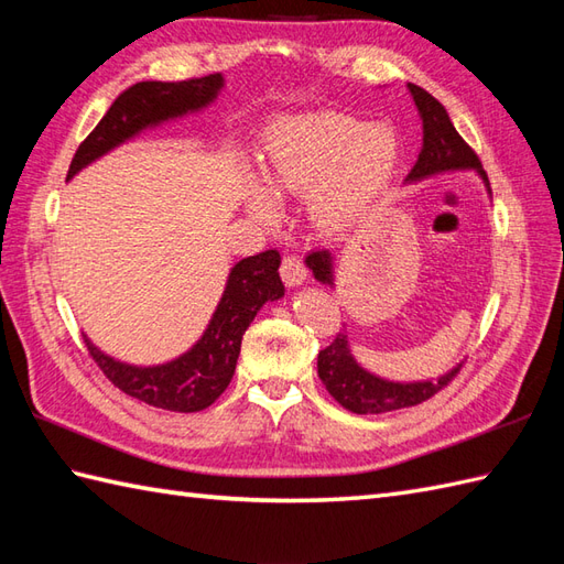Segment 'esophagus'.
Listing matches in <instances>:
<instances>
[{"label": "esophagus", "mask_w": 564, "mask_h": 564, "mask_svg": "<svg viewBox=\"0 0 564 564\" xmlns=\"http://www.w3.org/2000/svg\"><path fill=\"white\" fill-rule=\"evenodd\" d=\"M281 279L283 283L289 285V289H297V285H303L307 279V271H305V263L301 257H285L281 263Z\"/></svg>", "instance_id": "esophagus-1"}]
</instances>
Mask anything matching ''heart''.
Here are the masks:
<instances>
[{
	"label": "heart",
	"mask_w": 564,
	"mask_h": 564,
	"mask_svg": "<svg viewBox=\"0 0 564 564\" xmlns=\"http://www.w3.org/2000/svg\"><path fill=\"white\" fill-rule=\"evenodd\" d=\"M398 138L382 123L361 126L349 116L313 111L269 126L263 182L249 188V208L261 220L279 213L275 196H307L313 220L339 227L361 215L388 186L398 164Z\"/></svg>",
	"instance_id": "b5f03b06"
}]
</instances>
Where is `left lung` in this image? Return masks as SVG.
<instances>
[{
    "instance_id": "8db88e82",
    "label": "left lung",
    "mask_w": 564,
    "mask_h": 564,
    "mask_svg": "<svg viewBox=\"0 0 564 564\" xmlns=\"http://www.w3.org/2000/svg\"><path fill=\"white\" fill-rule=\"evenodd\" d=\"M410 87L412 99L416 104V111L422 116V130L424 142L419 160L406 174V184L422 182L434 174L443 172H477L487 186V194L492 196L489 188V178L482 170V162L477 158L475 150L458 135L453 128L448 111L424 91L416 84H406ZM307 269L313 271L319 283L334 285V254L329 249L310 251L305 257ZM463 364L448 370L446 376L438 380H419V382H394L380 376H373L361 364L356 361L349 346V334L339 332L327 349H322L317 356V376L325 382L327 392L337 400L344 410L354 414H382L392 410H402V406H414L446 388L455 378Z\"/></svg>"
}]
</instances>
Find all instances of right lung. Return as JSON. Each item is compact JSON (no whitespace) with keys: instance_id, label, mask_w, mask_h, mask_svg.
<instances>
[{"instance_id":"add662e5","label":"right lung","mask_w":564,"mask_h":564,"mask_svg":"<svg viewBox=\"0 0 564 564\" xmlns=\"http://www.w3.org/2000/svg\"><path fill=\"white\" fill-rule=\"evenodd\" d=\"M223 84L225 79L218 72L186 82H138L128 87L77 148L67 182L84 166L133 140L142 130L206 109L218 99ZM279 267L281 254L275 249L237 261L227 275L223 297L203 337L174 361L130 366L104 354L89 339L84 341L104 376L130 398L170 412H200L230 386L239 346L251 319L263 305L283 297L285 289Z\"/></svg>"}]
</instances>
